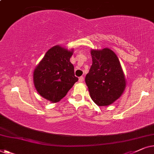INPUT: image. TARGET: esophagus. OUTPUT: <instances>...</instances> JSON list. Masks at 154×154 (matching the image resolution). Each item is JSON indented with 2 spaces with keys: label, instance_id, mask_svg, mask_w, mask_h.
Returning a JSON list of instances; mask_svg holds the SVG:
<instances>
[{
  "label": "esophagus",
  "instance_id": "esophagus-1",
  "mask_svg": "<svg viewBox=\"0 0 154 154\" xmlns=\"http://www.w3.org/2000/svg\"><path fill=\"white\" fill-rule=\"evenodd\" d=\"M84 80H85V78H84V77H80L79 78V82H83Z\"/></svg>",
  "mask_w": 154,
  "mask_h": 154
}]
</instances>
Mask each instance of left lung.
<instances>
[{
	"label": "left lung",
	"mask_w": 154,
	"mask_h": 154,
	"mask_svg": "<svg viewBox=\"0 0 154 154\" xmlns=\"http://www.w3.org/2000/svg\"><path fill=\"white\" fill-rule=\"evenodd\" d=\"M92 65L86 75L91 99L98 106H108L123 93L126 82L121 65L109 48L91 50Z\"/></svg>",
	"instance_id": "left-lung-1"
}]
</instances>
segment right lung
Wrapping results in <instances>:
<instances>
[{
    "mask_svg": "<svg viewBox=\"0 0 154 154\" xmlns=\"http://www.w3.org/2000/svg\"><path fill=\"white\" fill-rule=\"evenodd\" d=\"M73 50L60 46L49 49L34 71V84L38 93L53 103L60 101L78 78L70 63Z\"/></svg>",
    "mask_w": 154,
    "mask_h": 154,
    "instance_id": "right-lung-1",
    "label": "right lung"
}]
</instances>
